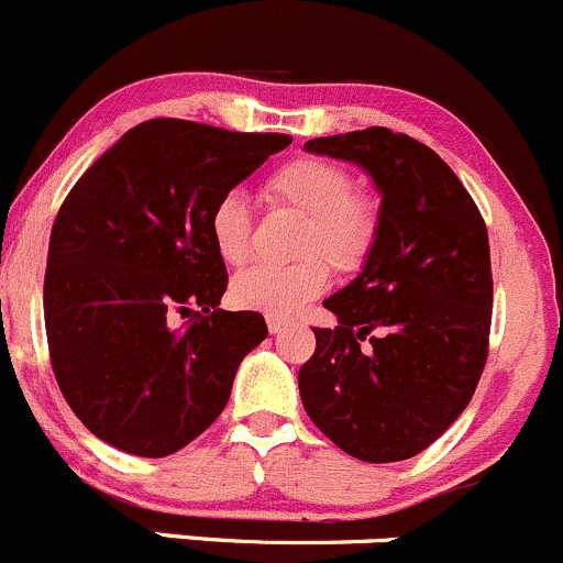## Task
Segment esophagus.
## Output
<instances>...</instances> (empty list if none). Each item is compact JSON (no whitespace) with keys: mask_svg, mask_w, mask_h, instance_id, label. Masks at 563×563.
Listing matches in <instances>:
<instances>
[{"mask_svg":"<svg viewBox=\"0 0 563 563\" xmlns=\"http://www.w3.org/2000/svg\"><path fill=\"white\" fill-rule=\"evenodd\" d=\"M289 328V320H284V317H268V330L274 335H279V333H284V330Z\"/></svg>","mask_w":563,"mask_h":563,"instance_id":"34e87169","label":"esophagus"}]
</instances>
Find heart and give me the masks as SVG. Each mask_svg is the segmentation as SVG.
<instances>
[{
  "mask_svg": "<svg viewBox=\"0 0 563 563\" xmlns=\"http://www.w3.org/2000/svg\"><path fill=\"white\" fill-rule=\"evenodd\" d=\"M355 184L344 167L324 159L287 162L271 176L268 195L306 217L300 233V263L252 265L230 282V300L241 309L289 317L309 300L320 298L330 274L324 256L341 274H355L366 265L379 239V206L366 195L352 192ZM213 252L228 265H243L252 257V213L241 192H224L208 217ZM322 253L321 258L316 254Z\"/></svg>",
  "mask_w": 563,
  "mask_h": 563,
  "instance_id": "b5f03b06",
  "label": "heart"
}]
</instances>
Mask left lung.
<instances>
[{
	"instance_id": "1",
	"label": "left lung",
	"mask_w": 563,
	"mask_h": 563,
	"mask_svg": "<svg viewBox=\"0 0 563 563\" xmlns=\"http://www.w3.org/2000/svg\"><path fill=\"white\" fill-rule=\"evenodd\" d=\"M306 152L363 167L382 224L361 274L324 300L339 324L314 328L300 401L357 461H407L453 426L485 368L488 230L448 162L415 137L368 126L314 137Z\"/></svg>"
}]
</instances>
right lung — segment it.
Returning <instances> with one entry per match:
<instances>
[{
  "instance_id": "right-lung-1",
  "label": "right lung",
  "mask_w": 563,
  "mask_h": 563,
  "mask_svg": "<svg viewBox=\"0 0 563 563\" xmlns=\"http://www.w3.org/2000/svg\"><path fill=\"white\" fill-rule=\"evenodd\" d=\"M289 143L143 121L62 202L43 289L51 366L69 409L110 448L178 453L228 407L235 371L268 328L257 311L219 309L228 268L208 217ZM178 313L194 320L176 325Z\"/></svg>"
}]
</instances>
